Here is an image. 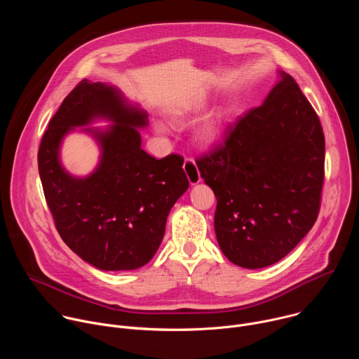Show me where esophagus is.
<instances>
[{
	"mask_svg": "<svg viewBox=\"0 0 359 359\" xmlns=\"http://www.w3.org/2000/svg\"><path fill=\"white\" fill-rule=\"evenodd\" d=\"M183 169H184V172L187 175V179H189L190 184H197L201 180L198 169H197V166H196L193 159H186L184 165H183Z\"/></svg>",
	"mask_w": 359,
	"mask_h": 359,
	"instance_id": "esophagus-1",
	"label": "esophagus"
}]
</instances>
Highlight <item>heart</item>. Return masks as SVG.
Returning <instances> with one entry per match:
<instances>
[{
	"mask_svg": "<svg viewBox=\"0 0 359 359\" xmlns=\"http://www.w3.org/2000/svg\"><path fill=\"white\" fill-rule=\"evenodd\" d=\"M206 108V104L203 100H193L190 104H187L184 108H182L179 112L175 114V122L180 123L187 118L196 116L200 112L204 111ZM222 128H223V114L222 112H215L209 116H206L204 119H201L196 128L193 129V139L196 143L201 144V146H209L217 142V139L220 137L222 133ZM156 130L159 133H166L168 128L165 123H156Z\"/></svg>",
	"mask_w": 359,
	"mask_h": 359,
	"instance_id": "obj_1",
	"label": "heart"
}]
</instances>
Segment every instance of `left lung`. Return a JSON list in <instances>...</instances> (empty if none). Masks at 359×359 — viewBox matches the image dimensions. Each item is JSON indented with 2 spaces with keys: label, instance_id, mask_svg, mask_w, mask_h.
<instances>
[{
  "label": "left lung",
  "instance_id": "1",
  "mask_svg": "<svg viewBox=\"0 0 359 359\" xmlns=\"http://www.w3.org/2000/svg\"><path fill=\"white\" fill-rule=\"evenodd\" d=\"M263 105L230 125L197 169L217 198L215 230L226 257L255 270L280 262L314 226L325 139L314 108L280 71Z\"/></svg>",
  "mask_w": 359,
  "mask_h": 359
}]
</instances>
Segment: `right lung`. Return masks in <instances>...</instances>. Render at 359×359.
<instances>
[{"mask_svg": "<svg viewBox=\"0 0 359 359\" xmlns=\"http://www.w3.org/2000/svg\"><path fill=\"white\" fill-rule=\"evenodd\" d=\"M97 118L113 125L83 128L100 144L97 169L85 178L67 172L59 150L75 127ZM147 114L109 83L81 81L50 119L38 151V169L48 208L65 244L104 271L136 270L151 260L169 212L189 189L183 158L156 159L142 149L137 129Z\"/></svg>", "mask_w": 359, "mask_h": 359, "instance_id": "right-lung-1", "label": "right lung"}]
</instances>
